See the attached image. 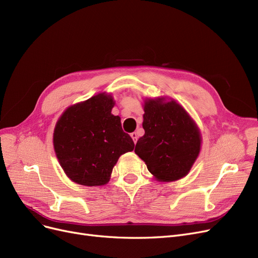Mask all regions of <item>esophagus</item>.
Masks as SVG:
<instances>
[{
	"label": "esophagus",
	"instance_id": "34e87169",
	"mask_svg": "<svg viewBox=\"0 0 258 258\" xmlns=\"http://www.w3.org/2000/svg\"><path fill=\"white\" fill-rule=\"evenodd\" d=\"M131 137H132V139H133V140H134V142H136V141H137V139H138L137 133H136V132H133V133H131Z\"/></svg>",
	"mask_w": 258,
	"mask_h": 258
}]
</instances>
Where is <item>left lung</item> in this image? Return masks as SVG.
Returning a JSON list of instances; mask_svg holds the SVG:
<instances>
[{
    "label": "left lung",
    "mask_w": 258,
    "mask_h": 258,
    "mask_svg": "<svg viewBox=\"0 0 258 258\" xmlns=\"http://www.w3.org/2000/svg\"><path fill=\"white\" fill-rule=\"evenodd\" d=\"M142 126L135 153L160 182H173L188 174L201 150V134L178 103L163 98L145 101Z\"/></svg>",
    "instance_id": "1"
}]
</instances>
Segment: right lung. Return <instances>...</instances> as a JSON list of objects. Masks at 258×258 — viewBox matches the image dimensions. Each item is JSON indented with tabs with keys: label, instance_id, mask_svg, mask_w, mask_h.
Instances as JSON below:
<instances>
[{
	"label": "right lung",
	"instance_id": "add662e5",
	"mask_svg": "<svg viewBox=\"0 0 258 258\" xmlns=\"http://www.w3.org/2000/svg\"><path fill=\"white\" fill-rule=\"evenodd\" d=\"M110 94L98 95L72 105L57 121L54 150L64 173L84 186L108 183L119 157L134 150V141L113 116Z\"/></svg>",
	"mask_w": 258,
	"mask_h": 258
}]
</instances>
